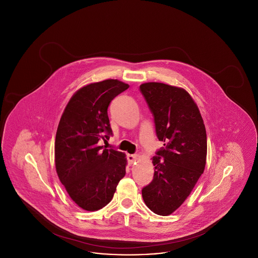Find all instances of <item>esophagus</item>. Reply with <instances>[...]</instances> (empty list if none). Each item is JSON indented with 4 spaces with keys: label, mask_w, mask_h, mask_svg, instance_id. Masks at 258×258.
<instances>
[{
    "label": "esophagus",
    "mask_w": 258,
    "mask_h": 258,
    "mask_svg": "<svg viewBox=\"0 0 258 258\" xmlns=\"http://www.w3.org/2000/svg\"><path fill=\"white\" fill-rule=\"evenodd\" d=\"M137 158H138L137 155H127L126 156V159H127V161H128L130 164H133L135 160H137Z\"/></svg>",
    "instance_id": "esophagus-1"
}]
</instances>
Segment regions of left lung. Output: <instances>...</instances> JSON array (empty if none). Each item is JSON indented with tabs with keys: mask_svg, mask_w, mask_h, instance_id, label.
Wrapping results in <instances>:
<instances>
[{
	"mask_svg": "<svg viewBox=\"0 0 258 258\" xmlns=\"http://www.w3.org/2000/svg\"><path fill=\"white\" fill-rule=\"evenodd\" d=\"M163 146L153 157L154 178L142 188L148 208L168 216L179 208L204 171L207 135L201 114L182 88L149 82L139 87Z\"/></svg>",
	"mask_w": 258,
	"mask_h": 258,
	"instance_id": "left-lung-1",
	"label": "left lung"
}]
</instances>
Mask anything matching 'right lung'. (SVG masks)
Returning a JSON list of instances; mask_svg holds the SVG:
<instances>
[{
	"instance_id": "add662e5",
	"label": "right lung",
	"mask_w": 258,
	"mask_h": 258,
	"mask_svg": "<svg viewBox=\"0 0 258 258\" xmlns=\"http://www.w3.org/2000/svg\"><path fill=\"white\" fill-rule=\"evenodd\" d=\"M128 85L117 79L78 90L61 115L55 139L56 171L74 203L98 211L113 198L125 175V155L98 145L112 136L107 109Z\"/></svg>"
}]
</instances>
